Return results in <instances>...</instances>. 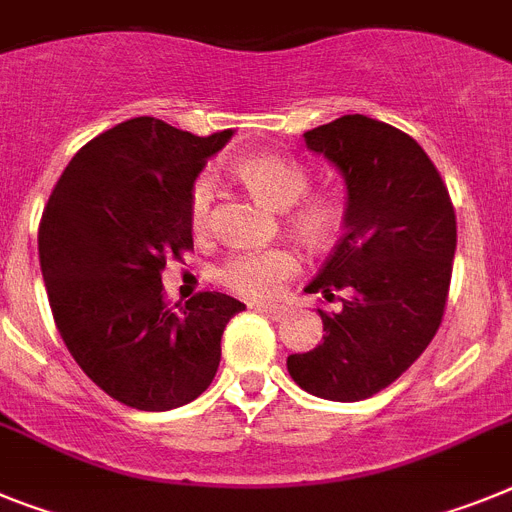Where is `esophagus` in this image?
Masks as SVG:
<instances>
[{
  "label": "esophagus",
  "mask_w": 512,
  "mask_h": 512,
  "mask_svg": "<svg viewBox=\"0 0 512 512\" xmlns=\"http://www.w3.org/2000/svg\"><path fill=\"white\" fill-rule=\"evenodd\" d=\"M257 312H263V315L273 317V320H281L283 315H286V307H281V304H255Z\"/></svg>",
  "instance_id": "esophagus-1"
}]
</instances>
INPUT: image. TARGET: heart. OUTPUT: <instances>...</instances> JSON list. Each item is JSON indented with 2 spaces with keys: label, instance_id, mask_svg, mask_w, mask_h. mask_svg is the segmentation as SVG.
<instances>
[{
  "label": "heart",
  "instance_id": "obj_1",
  "mask_svg": "<svg viewBox=\"0 0 512 512\" xmlns=\"http://www.w3.org/2000/svg\"><path fill=\"white\" fill-rule=\"evenodd\" d=\"M236 179L247 187L263 205L273 210H289L291 229L307 244H325L338 229L341 208L330 195H302L309 187V174L291 158L276 153H252L234 163ZM210 216V182L197 179L190 192V221L195 229H203ZM299 268V260L291 249L273 247L260 252H242L226 260L218 270V281L244 296H270L281 289Z\"/></svg>",
  "mask_w": 512,
  "mask_h": 512
}]
</instances>
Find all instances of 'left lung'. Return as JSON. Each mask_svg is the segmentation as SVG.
Here are the masks:
<instances>
[{
  "mask_svg": "<svg viewBox=\"0 0 512 512\" xmlns=\"http://www.w3.org/2000/svg\"><path fill=\"white\" fill-rule=\"evenodd\" d=\"M346 184L343 236L309 294L346 291L322 312L320 346L286 359L307 393L354 403L380 393L422 356L448 302L455 210L429 156L406 132L364 114L304 132Z\"/></svg>",
  "mask_w": 512,
  "mask_h": 512,
  "instance_id": "left-lung-1",
  "label": "left lung"
}]
</instances>
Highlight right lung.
<instances>
[{
    "instance_id": "obj_1",
    "label": "right lung",
    "mask_w": 512,
    "mask_h": 512,
    "mask_svg": "<svg viewBox=\"0 0 512 512\" xmlns=\"http://www.w3.org/2000/svg\"><path fill=\"white\" fill-rule=\"evenodd\" d=\"M135 117L93 137L59 176L38 229V257L59 336L114 401L169 411L195 401L221 362L234 296L163 302L166 257L192 247L190 192L229 143Z\"/></svg>"
}]
</instances>
